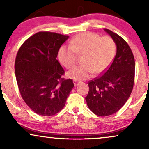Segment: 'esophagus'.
Here are the masks:
<instances>
[{
  "label": "esophagus",
  "mask_w": 149,
  "mask_h": 149,
  "mask_svg": "<svg viewBox=\"0 0 149 149\" xmlns=\"http://www.w3.org/2000/svg\"><path fill=\"white\" fill-rule=\"evenodd\" d=\"M80 83V82L77 81V80H73V84H74L75 86H77Z\"/></svg>",
  "instance_id": "1"
}]
</instances>
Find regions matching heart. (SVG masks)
Returning a JSON list of instances; mask_svg holds the SVG:
<instances>
[{
	"mask_svg": "<svg viewBox=\"0 0 149 149\" xmlns=\"http://www.w3.org/2000/svg\"><path fill=\"white\" fill-rule=\"evenodd\" d=\"M76 54H84L82 65L76 66L67 73L75 80L88 79L92 73L100 75L107 70L116 54V44L111 38L100 37L92 32L77 35L70 42V46L62 45L58 51V58L66 69L76 64Z\"/></svg>",
	"mask_w": 149,
	"mask_h": 149,
	"instance_id": "heart-1",
	"label": "heart"
}]
</instances>
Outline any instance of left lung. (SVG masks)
Masks as SVG:
<instances>
[{"label": "left lung", "mask_w": 149, "mask_h": 149, "mask_svg": "<svg viewBox=\"0 0 149 149\" xmlns=\"http://www.w3.org/2000/svg\"><path fill=\"white\" fill-rule=\"evenodd\" d=\"M104 30L115 42L116 54L103 75L89 82L85 97L90 111L100 116L112 115L125 104L134 85L135 71L134 56L125 40L111 31Z\"/></svg>", "instance_id": "obj_1"}]
</instances>
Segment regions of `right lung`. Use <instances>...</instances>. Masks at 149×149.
<instances>
[{"mask_svg":"<svg viewBox=\"0 0 149 149\" xmlns=\"http://www.w3.org/2000/svg\"><path fill=\"white\" fill-rule=\"evenodd\" d=\"M68 36L40 31L29 38L18 50L15 76L25 103L36 113L50 116L64 107L73 86L62 78L64 70L57 59Z\"/></svg>","mask_w":149,"mask_h":149,"instance_id":"1","label":"right lung"}]
</instances>
